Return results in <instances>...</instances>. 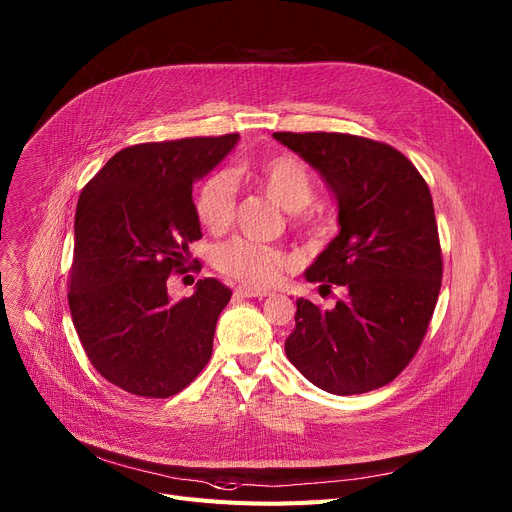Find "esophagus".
I'll return each instance as SVG.
<instances>
[{"label":"esophagus","instance_id":"34e87169","mask_svg":"<svg viewBox=\"0 0 512 512\" xmlns=\"http://www.w3.org/2000/svg\"><path fill=\"white\" fill-rule=\"evenodd\" d=\"M236 297H242V299H263V297H270V290H261V288H251V286H238L234 290Z\"/></svg>","mask_w":512,"mask_h":512}]
</instances>
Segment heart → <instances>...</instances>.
<instances>
[{"label": "heart", "mask_w": 512, "mask_h": 512, "mask_svg": "<svg viewBox=\"0 0 512 512\" xmlns=\"http://www.w3.org/2000/svg\"><path fill=\"white\" fill-rule=\"evenodd\" d=\"M234 178L253 182L282 209L294 213L299 222H317L315 211L309 207L315 193L313 176L297 155L280 153L261 157L234 170ZM234 178L228 172H213L197 188L193 201L195 215L199 224L209 232H224L234 220ZM213 261L222 274L249 286H272L292 265V259L284 251L242 236L222 242L215 249Z\"/></svg>", "instance_id": "obj_1"}]
</instances>
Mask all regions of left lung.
Listing matches in <instances>:
<instances>
[{"mask_svg": "<svg viewBox=\"0 0 512 512\" xmlns=\"http://www.w3.org/2000/svg\"><path fill=\"white\" fill-rule=\"evenodd\" d=\"M274 137L313 166L338 201L340 232L305 278L346 288L332 309L297 299L286 357L330 394L382 388L419 351L442 286L429 188L405 155L380 141L342 132Z\"/></svg>", "mask_w": 512, "mask_h": 512, "instance_id": "8db88e82", "label": "left lung"}]
</instances>
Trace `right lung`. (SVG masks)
<instances>
[{"label": "right lung", "mask_w": 512, "mask_h": 512, "mask_svg": "<svg viewBox=\"0 0 512 512\" xmlns=\"http://www.w3.org/2000/svg\"><path fill=\"white\" fill-rule=\"evenodd\" d=\"M236 141L234 132L132 145L80 193L68 305L93 367L130 394L174 396L211 357L232 290L205 278L174 303L166 282L191 267L188 245L201 238L193 182Z\"/></svg>", "instance_id": "add662e5"}]
</instances>
